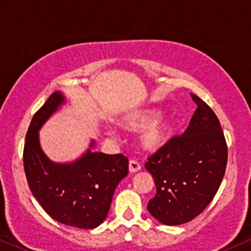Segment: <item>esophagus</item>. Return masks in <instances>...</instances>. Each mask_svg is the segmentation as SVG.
<instances>
[{
    "mask_svg": "<svg viewBox=\"0 0 251 251\" xmlns=\"http://www.w3.org/2000/svg\"><path fill=\"white\" fill-rule=\"evenodd\" d=\"M128 170L131 174H134V173H138V171L141 170V164L138 162V161H134V160H131L128 163Z\"/></svg>",
    "mask_w": 251,
    "mask_h": 251,
    "instance_id": "1",
    "label": "esophagus"
}]
</instances>
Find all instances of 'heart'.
Here are the masks:
<instances>
[{
	"mask_svg": "<svg viewBox=\"0 0 251 251\" xmlns=\"http://www.w3.org/2000/svg\"><path fill=\"white\" fill-rule=\"evenodd\" d=\"M157 111H144L129 117L126 125L129 128L140 131L144 129L141 134V145L147 151H158L167 144L171 133V123L168 118L160 117ZM112 135V133H110Z\"/></svg>",
	"mask_w": 251,
	"mask_h": 251,
	"instance_id": "1",
	"label": "heart"
}]
</instances>
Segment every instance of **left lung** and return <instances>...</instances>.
<instances>
[{"instance_id":"1","label":"left lung","mask_w":251,"mask_h":251,"mask_svg":"<svg viewBox=\"0 0 251 251\" xmlns=\"http://www.w3.org/2000/svg\"><path fill=\"white\" fill-rule=\"evenodd\" d=\"M191 95L197 109L189 127L148 158L156 195L148 211L158 223L176 226L195 219L207 207L224 178L227 145L218 117Z\"/></svg>"}]
</instances>
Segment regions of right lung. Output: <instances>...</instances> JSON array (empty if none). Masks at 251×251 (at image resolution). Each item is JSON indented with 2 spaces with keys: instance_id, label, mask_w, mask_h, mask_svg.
<instances>
[{
  "instance_id": "obj_1",
  "label": "right lung",
  "mask_w": 251,
  "mask_h": 251,
  "mask_svg": "<svg viewBox=\"0 0 251 251\" xmlns=\"http://www.w3.org/2000/svg\"><path fill=\"white\" fill-rule=\"evenodd\" d=\"M65 104V95L55 91L33 116L24 146L25 175L34 198L50 218L93 229L106 219L117 185L128 174V160L122 154L94 151L95 139L72 162L50 160L40 146L39 131Z\"/></svg>"
}]
</instances>
